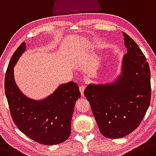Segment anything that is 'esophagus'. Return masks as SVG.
Instances as JSON below:
<instances>
[{"label":"esophagus","mask_w":156,"mask_h":156,"mask_svg":"<svg viewBox=\"0 0 156 156\" xmlns=\"http://www.w3.org/2000/svg\"><path fill=\"white\" fill-rule=\"evenodd\" d=\"M80 94H81V96H84V91H85V85H81L80 86Z\"/></svg>","instance_id":"esophagus-1"}]
</instances>
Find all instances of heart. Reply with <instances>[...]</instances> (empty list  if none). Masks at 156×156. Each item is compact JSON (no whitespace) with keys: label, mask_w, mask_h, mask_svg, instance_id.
I'll return each instance as SVG.
<instances>
[{"label":"heart","mask_w":156,"mask_h":156,"mask_svg":"<svg viewBox=\"0 0 156 156\" xmlns=\"http://www.w3.org/2000/svg\"><path fill=\"white\" fill-rule=\"evenodd\" d=\"M91 44H92V41H91Z\"/></svg>","instance_id":"b5f03b06"}]
</instances>
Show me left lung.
Returning <instances> with one entry per match:
<instances>
[{
    "label": "left lung",
    "instance_id": "1",
    "mask_svg": "<svg viewBox=\"0 0 156 156\" xmlns=\"http://www.w3.org/2000/svg\"><path fill=\"white\" fill-rule=\"evenodd\" d=\"M123 35L127 52L119 75L112 82L89 84L84 91L101 133L111 139L135 130L151 101L149 63L135 41L123 32Z\"/></svg>",
    "mask_w": 156,
    "mask_h": 156
}]
</instances>
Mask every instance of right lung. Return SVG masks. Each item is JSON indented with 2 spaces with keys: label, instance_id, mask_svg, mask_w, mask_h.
Instances as JSON below:
<instances>
[{
  "label": "right lung",
  "instance_id": "right-lung-1",
  "mask_svg": "<svg viewBox=\"0 0 156 156\" xmlns=\"http://www.w3.org/2000/svg\"><path fill=\"white\" fill-rule=\"evenodd\" d=\"M26 47L23 41L14 52L5 78V92L12 119L22 133L39 144L62 143L71 134L74 105L80 97L79 87L74 82L62 84L40 100L25 95L14 80V67Z\"/></svg>",
  "mask_w": 156,
  "mask_h": 156
}]
</instances>
